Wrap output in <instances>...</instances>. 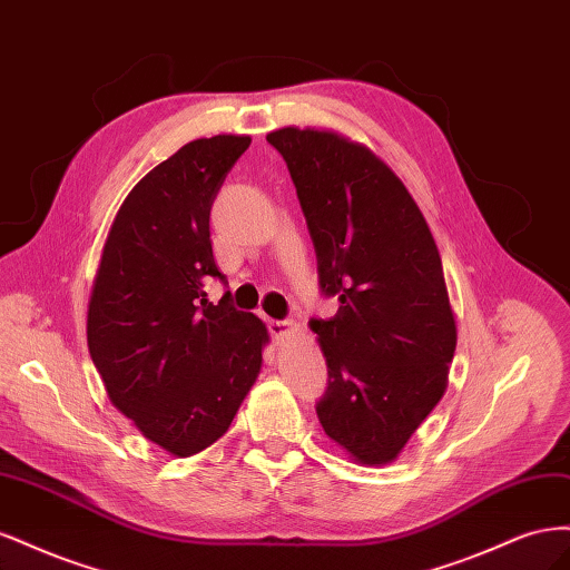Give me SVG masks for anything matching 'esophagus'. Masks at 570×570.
<instances>
[{
	"instance_id": "34e87169",
	"label": "esophagus",
	"mask_w": 570,
	"mask_h": 570,
	"mask_svg": "<svg viewBox=\"0 0 570 570\" xmlns=\"http://www.w3.org/2000/svg\"><path fill=\"white\" fill-rule=\"evenodd\" d=\"M268 331L275 340H285V337L297 333V323L295 321H268Z\"/></svg>"
}]
</instances>
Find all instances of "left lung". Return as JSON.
Returning <instances> with one entry per match:
<instances>
[{"mask_svg": "<svg viewBox=\"0 0 570 570\" xmlns=\"http://www.w3.org/2000/svg\"><path fill=\"white\" fill-rule=\"evenodd\" d=\"M266 140L297 187L318 283L340 302L331 321H312L327 364L318 421L354 461L390 463L442 400L456 350L433 233L368 147L295 126Z\"/></svg>", "mask_w": 570, "mask_h": 570, "instance_id": "left-lung-1", "label": "left lung"}]
</instances>
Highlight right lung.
<instances>
[{"instance_id": "right-lung-1", "label": "right lung", "mask_w": 570, "mask_h": 570, "mask_svg": "<svg viewBox=\"0 0 570 570\" xmlns=\"http://www.w3.org/2000/svg\"><path fill=\"white\" fill-rule=\"evenodd\" d=\"M249 135L187 142L137 183L114 218L88 304V347L111 404L174 456L230 428L262 371L268 327L218 304L209 216Z\"/></svg>"}]
</instances>
